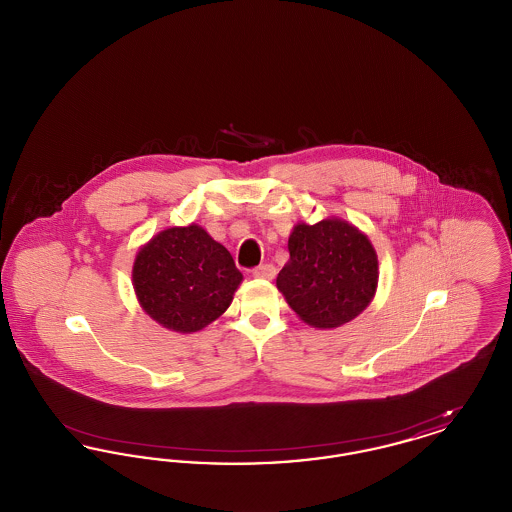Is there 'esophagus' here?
Listing matches in <instances>:
<instances>
[{
	"mask_svg": "<svg viewBox=\"0 0 512 512\" xmlns=\"http://www.w3.org/2000/svg\"><path fill=\"white\" fill-rule=\"evenodd\" d=\"M276 274V268L272 265H259V267L253 268V276L255 278H263V280H272Z\"/></svg>",
	"mask_w": 512,
	"mask_h": 512,
	"instance_id": "34e87169",
	"label": "esophagus"
}]
</instances>
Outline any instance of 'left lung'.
<instances>
[{
    "instance_id": "8db88e82",
    "label": "left lung",
    "mask_w": 512,
    "mask_h": 512,
    "mask_svg": "<svg viewBox=\"0 0 512 512\" xmlns=\"http://www.w3.org/2000/svg\"><path fill=\"white\" fill-rule=\"evenodd\" d=\"M290 261L276 286L295 315L315 328H338L361 315L378 286V257L363 232L345 220L297 224Z\"/></svg>"
}]
</instances>
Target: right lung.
I'll list each match as a JSON object with an SVG mask.
<instances>
[{"instance_id": "add662e5", "label": "right lung", "mask_w": 512, "mask_h": 512, "mask_svg": "<svg viewBox=\"0 0 512 512\" xmlns=\"http://www.w3.org/2000/svg\"><path fill=\"white\" fill-rule=\"evenodd\" d=\"M242 278L228 249L195 224L159 232L140 249L132 270L142 309L182 334L217 320Z\"/></svg>"}]
</instances>
